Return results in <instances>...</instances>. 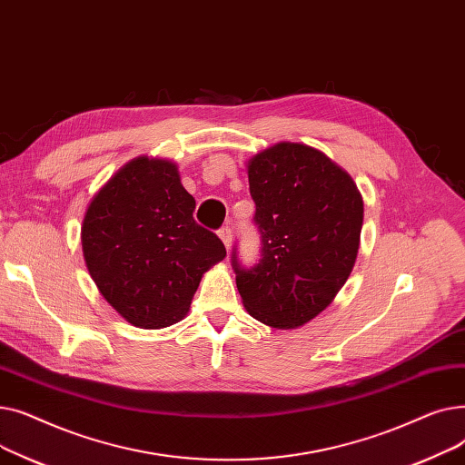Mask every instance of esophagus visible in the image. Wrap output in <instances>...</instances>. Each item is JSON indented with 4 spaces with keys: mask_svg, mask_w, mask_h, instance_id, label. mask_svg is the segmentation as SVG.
<instances>
[{
    "mask_svg": "<svg viewBox=\"0 0 465 465\" xmlns=\"http://www.w3.org/2000/svg\"><path fill=\"white\" fill-rule=\"evenodd\" d=\"M218 237L223 239V242H224V247H226V249H230V247H232V239H233V235H232V230H230L228 226H224V228H220V230H218Z\"/></svg>",
    "mask_w": 465,
    "mask_h": 465,
    "instance_id": "esophagus-1",
    "label": "esophagus"
}]
</instances>
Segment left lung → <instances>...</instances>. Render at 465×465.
Segmentation results:
<instances>
[{
  "label": "left lung",
  "mask_w": 465,
  "mask_h": 465,
  "mask_svg": "<svg viewBox=\"0 0 465 465\" xmlns=\"http://www.w3.org/2000/svg\"><path fill=\"white\" fill-rule=\"evenodd\" d=\"M262 258L232 256L242 305L265 326L292 330L321 314L347 282L360 249L361 193L343 167L282 141L247 163Z\"/></svg>",
  "instance_id": "left-lung-1"
}]
</instances>
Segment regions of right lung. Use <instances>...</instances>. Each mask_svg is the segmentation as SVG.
<instances>
[{
	"label": "right lung",
	"instance_id": "add662e5",
	"mask_svg": "<svg viewBox=\"0 0 465 465\" xmlns=\"http://www.w3.org/2000/svg\"><path fill=\"white\" fill-rule=\"evenodd\" d=\"M195 200L175 162L137 156L97 192L83 218L88 273L105 302L137 328L183 321L205 272L226 249L193 220Z\"/></svg>",
	"mask_w": 465,
	"mask_h": 465
}]
</instances>
